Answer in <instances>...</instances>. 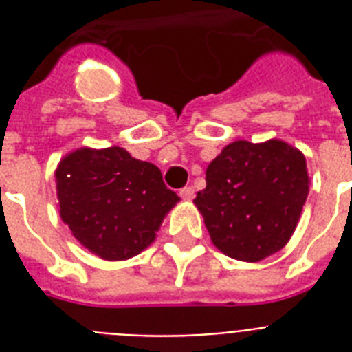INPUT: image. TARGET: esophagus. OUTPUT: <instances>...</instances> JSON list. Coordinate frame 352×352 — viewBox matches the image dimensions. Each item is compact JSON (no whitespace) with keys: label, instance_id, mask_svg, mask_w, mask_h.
<instances>
[{"label":"esophagus","instance_id":"1","mask_svg":"<svg viewBox=\"0 0 352 352\" xmlns=\"http://www.w3.org/2000/svg\"><path fill=\"white\" fill-rule=\"evenodd\" d=\"M193 195H195V190H193L192 186H184L181 190V197L182 199H188V201H190V199H193Z\"/></svg>","mask_w":352,"mask_h":352}]
</instances>
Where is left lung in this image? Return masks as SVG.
I'll return each instance as SVG.
<instances>
[{"label":"left lung","instance_id":"1","mask_svg":"<svg viewBox=\"0 0 352 352\" xmlns=\"http://www.w3.org/2000/svg\"><path fill=\"white\" fill-rule=\"evenodd\" d=\"M309 195L307 162L283 140L228 144L193 203L212 243L239 261H261L294 234Z\"/></svg>","mask_w":352,"mask_h":352}]
</instances>
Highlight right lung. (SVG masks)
Instances as JSON below:
<instances>
[{
	"label": "right lung",
	"mask_w": 352,
	"mask_h": 352,
	"mask_svg": "<svg viewBox=\"0 0 352 352\" xmlns=\"http://www.w3.org/2000/svg\"><path fill=\"white\" fill-rule=\"evenodd\" d=\"M56 190L63 223L85 248L109 261L129 259L151 245L179 201L157 166L117 146L67 155L56 170Z\"/></svg>",
	"instance_id": "obj_1"
}]
</instances>
